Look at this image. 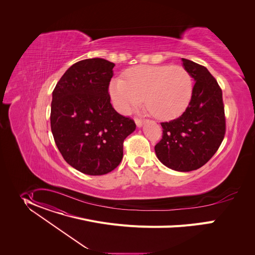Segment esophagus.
<instances>
[{"label": "esophagus", "instance_id": "1", "mask_svg": "<svg viewBox=\"0 0 255 255\" xmlns=\"http://www.w3.org/2000/svg\"><path fill=\"white\" fill-rule=\"evenodd\" d=\"M135 124H136V126H137V128H141L142 126H143V124H144V122L143 121H141V120H138V119H135Z\"/></svg>", "mask_w": 255, "mask_h": 255}]
</instances>
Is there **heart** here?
I'll return each mask as SVG.
<instances>
[{"instance_id":"heart-1","label":"heart","mask_w":255,"mask_h":255,"mask_svg":"<svg viewBox=\"0 0 255 255\" xmlns=\"http://www.w3.org/2000/svg\"><path fill=\"white\" fill-rule=\"evenodd\" d=\"M109 93L115 108L128 114L143 100L146 109L158 120L179 117L192 95V79L180 66H144L126 73L125 80L114 78Z\"/></svg>"}]
</instances>
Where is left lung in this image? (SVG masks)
<instances>
[{
    "label": "left lung",
    "instance_id": "left-lung-1",
    "mask_svg": "<svg viewBox=\"0 0 255 255\" xmlns=\"http://www.w3.org/2000/svg\"><path fill=\"white\" fill-rule=\"evenodd\" d=\"M195 83L188 107L181 117L162 123L163 136L155 146L159 161L177 172H190L206 164L221 145L225 130L222 90L208 70L182 59Z\"/></svg>",
    "mask_w": 255,
    "mask_h": 255
}]
</instances>
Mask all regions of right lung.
Wrapping results in <instances>:
<instances>
[{
    "instance_id": "add662e5",
    "label": "right lung",
    "mask_w": 255,
    "mask_h": 255,
    "mask_svg": "<svg viewBox=\"0 0 255 255\" xmlns=\"http://www.w3.org/2000/svg\"><path fill=\"white\" fill-rule=\"evenodd\" d=\"M114 63L94 58L75 63L57 83L51 129L66 162L90 176L108 174L123 159V143L135 124L113 108L108 87Z\"/></svg>"
}]
</instances>
